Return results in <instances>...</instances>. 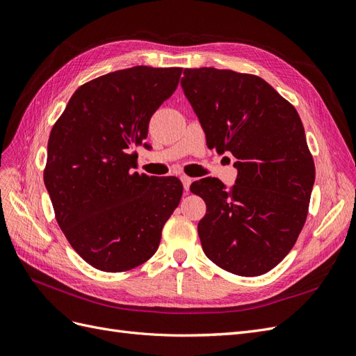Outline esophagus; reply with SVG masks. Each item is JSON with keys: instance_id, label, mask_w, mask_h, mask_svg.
<instances>
[{"instance_id": "34e87169", "label": "esophagus", "mask_w": 356, "mask_h": 356, "mask_svg": "<svg viewBox=\"0 0 356 356\" xmlns=\"http://www.w3.org/2000/svg\"><path fill=\"white\" fill-rule=\"evenodd\" d=\"M180 180H181V183H183V188H185V191L188 192V191H189V186H191V183H192V179L188 177V176H181Z\"/></svg>"}]
</instances>
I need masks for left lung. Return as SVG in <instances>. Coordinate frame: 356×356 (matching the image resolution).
Segmentation results:
<instances>
[{"label": "left lung", "instance_id": "obj_1", "mask_svg": "<svg viewBox=\"0 0 356 356\" xmlns=\"http://www.w3.org/2000/svg\"><path fill=\"white\" fill-rule=\"evenodd\" d=\"M183 75L207 146L236 158L231 189L216 177L191 185L207 205L198 223L202 250L227 272L259 277L290 253L306 222L315 165L302 120L260 76L216 67Z\"/></svg>", "mask_w": 356, "mask_h": 356}]
</instances>
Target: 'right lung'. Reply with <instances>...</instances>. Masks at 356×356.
<instances>
[{
    "mask_svg": "<svg viewBox=\"0 0 356 356\" xmlns=\"http://www.w3.org/2000/svg\"><path fill=\"white\" fill-rule=\"evenodd\" d=\"M181 67L133 66L79 87L53 125L44 183L57 223L76 253L103 272L142 265L158 250L180 202L177 177L131 173L155 111Z\"/></svg>",
    "mask_w": 356,
    "mask_h": 356,
    "instance_id": "add662e5",
    "label": "right lung"
}]
</instances>
